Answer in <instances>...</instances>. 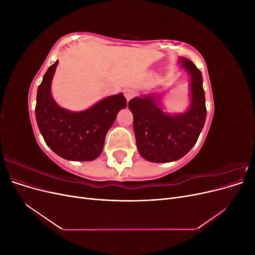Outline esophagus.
Returning <instances> with one entry per match:
<instances>
[{
	"label": "esophagus",
	"mask_w": 255,
	"mask_h": 255,
	"mask_svg": "<svg viewBox=\"0 0 255 255\" xmlns=\"http://www.w3.org/2000/svg\"><path fill=\"white\" fill-rule=\"evenodd\" d=\"M135 95H136V92H135L134 90H132V89H126V90H125V97H126L128 102L129 101L130 99L134 98Z\"/></svg>",
	"instance_id": "1"
}]
</instances>
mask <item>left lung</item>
<instances>
[{"label":"left lung","mask_w":255,"mask_h":255,"mask_svg":"<svg viewBox=\"0 0 255 255\" xmlns=\"http://www.w3.org/2000/svg\"><path fill=\"white\" fill-rule=\"evenodd\" d=\"M179 65L189 75L190 104L184 113L169 114L161 97L143 95L128 102L133 114L136 144L140 155L152 163H169L191 150L206 119L202 73L191 60L181 57Z\"/></svg>","instance_id":"8db88e82"}]
</instances>
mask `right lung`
<instances>
[{
    "instance_id": "1",
    "label": "right lung",
    "mask_w": 255,
    "mask_h": 255,
    "mask_svg": "<svg viewBox=\"0 0 255 255\" xmlns=\"http://www.w3.org/2000/svg\"><path fill=\"white\" fill-rule=\"evenodd\" d=\"M58 60L43 75L37 90L35 115L38 128L50 149L68 160H94L103 151L105 137L118 113L127 107L122 92L102 99L89 109L72 112L53 99L51 85Z\"/></svg>"
}]
</instances>
